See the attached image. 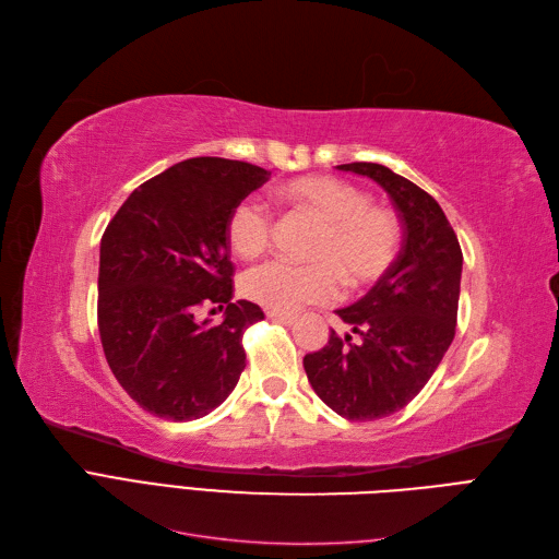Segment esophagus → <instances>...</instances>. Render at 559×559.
<instances>
[{"mask_svg":"<svg viewBox=\"0 0 559 559\" xmlns=\"http://www.w3.org/2000/svg\"><path fill=\"white\" fill-rule=\"evenodd\" d=\"M266 316H269V320L281 322V325H293V322L297 320V316H293V313H278V311H266Z\"/></svg>","mask_w":559,"mask_h":559,"instance_id":"obj_1","label":"esophagus"}]
</instances>
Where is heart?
<instances>
[{
	"instance_id": "obj_1",
	"label": "heart",
	"mask_w": 559,
	"mask_h": 559,
	"mask_svg": "<svg viewBox=\"0 0 559 559\" xmlns=\"http://www.w3.org/2000/svg\"><path fill=\"white\" fill-rule=\"evenodd\" d=\"M293 211L320 225L309 248L313 264L283 260L246 272L243 295L269 311L293 313L309 304L341 295V285L367 290L392 269L402 248L400 218L385 206L369 204L365 190L344 178L313 174L281 186ZM274 221L260 202L243 200L227 218V241L237 255L253 260L272 246Z\"/></svg>"
}]
</instances>
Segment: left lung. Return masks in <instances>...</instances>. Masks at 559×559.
I'll use <instances>...</instances> for the list:
<instances>
[{
    "mask_svg": "<svg viewBox=\"0 0 559 559\" xmlns=\"http://www.w3.org/2000/svg\"><path fill=\"white\" fill-rule=\"evenodd\" d=\"M338 169L381 186L404 227L402 250L385 278L336 311L350 334L332 330L325 348L304 357L318 397L341 418L365 423L404 408L453 344L462 248L439 202L408 178L376 162Z\"/></svg>",
    "mask_w": 559,
    "mask_h": 559,
    "instance_id": "8db88e82",
    "label": "left lung"
}]
</instances>
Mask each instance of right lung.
<instances>
[{
	"mask_svg": "<svg viewBox=\"0 0 559 559\" xmlns=\"http://www.w3.org/2000/svg\"><path fill=\"white\" fill-rule=\"evenodd\" d=\"M269 176L239 159H183L141 183L104 231L102 348L122 390L157 418H202L239 383L243 332L264 313L231 301L227 218ZM202 305L225 310L224 322L197 319Z\"/></svg>",
	"mask_w": 559,
	"mask_h": 559,
	"instance_id": "1",
	"label": "right lung"
}]
</instances>
